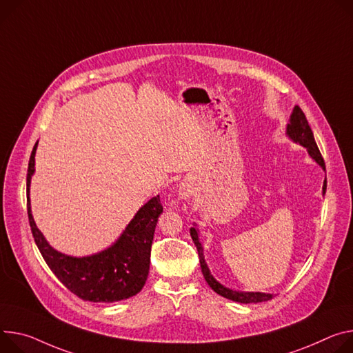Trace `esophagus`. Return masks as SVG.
<instances>
[{
	"instance_id": "esophagus-1",
	"label": "esophagus",
	"mask_w": 353,
	"mask_h": 353,
	"mask_svg": "<svg viewBox=\"0 0 353 353\" xmlns=\"http://www.w3.org/2000/svg\"><path fill=\"white\" fill-rule=\"evenodd\" d=\"M194 194V187L193 184H191L188 180L187 181H183L180 184V188H179V196L184 200H188L191 196Z\"/></svg>"
}]
</instances>
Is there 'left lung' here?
<instances>
[{
	"label": "left lung",
	"instance_id": "obj_1",
	"mask_svg": "<svg viewBox=\"0 0 353 353\" xmlns=\"http://www.w3.org/2000/svg\"><path fill=\"white\" fill-rule=\"evenodd\" d=\"M287 135L290 137L294 142H299L301 146L307 148L310 156L315 160V162L321 166L323 169H325V162L324 159L321 156V152H319L316 143H315V139H314V134L311 131V128L308 125V121L303 112V110L297 105L294 107L293 110V114L290 117V123L287 125ZM323 191L325 194L327 191V179L324 181V187H323ZM190 235L191 238H193V242L194 245L197 246V250H199V258H200V265H201V272L204 274V279L207 280L208 285L212 288V290L222 296L225 297L228 300H232V301H236V303H243V304H249V303H262V301H269L273 299V294H268V293H242V292H234L231 290V288H227L223 287L221 283H218L212 274L210 273L208 268H207V263L204 261V256H203V246L199 241V234H197V230L196 228H191L190 230Z\"/></svg>",
	"mask_w": 353,
	"mask_h": 353
}]
</instances>
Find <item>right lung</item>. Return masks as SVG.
<instances>
[{
    "label": "right lung",
    "instance_id": "add662e5",
    "mask_svg": "<svg viewBox=\"0 0 353 353\" xmlns=\"http://www.w3.org/2000/svg\"><path fill=\"white\" fill-rule=\"evenodd\" d=\"M37 146L38 142L28 165L26 205L32 235L50 270L73 294L85 301L114 303L138 294L149 274L153 234L157 218L163 212L160 197H153L137 212L111 248L87 258L63 254L46 242L30 214L29 184L35 172Z\"/></svg>",
    "mask_w": 353,
    "mask_h": 353
}]
</instances>
